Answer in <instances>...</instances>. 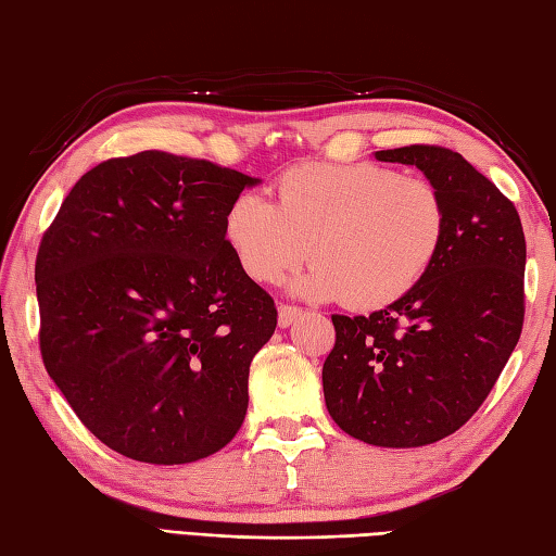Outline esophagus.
<instances>
[{
	"label": "esophagus",
	"mask_w": 556,
	"mask_h": 556,
	"mask_svg": "<svg viewBox=\"0 0 556 556\" xmlns=\"http://www.w3.org/2000/svg\"><path fill=\"white\" fill-rule=\"evenodd\" d=\"M300 314H302V309L294 307V304H280V307H278V324L282 328H288L294 319H298Z\"/></svg>",
	"instance_id": "obj_1"
}]
</instances>
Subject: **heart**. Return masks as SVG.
<instances>
[{"label":"heart","instance_id":"1","mask_svg":"<svg viewBox=\"0 0 556 556\" xmlns=\"http://www.w3.org/2000/svg\"><path fill=\"white\" fill-rule=\"evenodd\" d=\"M446 203L420 177L377 163L298 165L276 182V203L244 191L225 213V240L256 282H278L309 256L294 290L387 309L410 294L446 240Z\"/></svg>","mask_w":556,"mask_h":556}]
</instances>
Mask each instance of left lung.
<instances>
[{"instance_id": "left-lung-1", "label": "left lung", "mask_w": 556, "mask_h": 556, "mask_svg": "<svg viewBox=\"0 0 556 556\" xmlns=\"http://www.w3.org/2000/svg\"><path fill=\"white\" fill-rule=\"evenodd\" d=\"M422 169L446 203V240L410 294L369 316L333 314L324 399L345 434L413 448L466 425L490 395L526 314L518 211L466 157L441 146L377 151Z\"/></svg>"}]
</instances>
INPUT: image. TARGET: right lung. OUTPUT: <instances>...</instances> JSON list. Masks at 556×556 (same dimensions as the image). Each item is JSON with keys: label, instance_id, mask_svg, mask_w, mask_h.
<instances>
[{"label": "right lung", "instance_id": "add662e5", "mask_svg": "<svg viewBox=\"0 0 556 556\" xmlns=\"http://www.w3.org/2000/svg\"><path fill=\"white\" fill-rule=\"evenodd\" d=\"M256 177L141 151L78 179L36 258L45 369L122 456L179 466L230 444L249 365L274 336V298L225 240Z\"/></svg>", "mask_w": 556, "mask_h": 556}]
</instances>
